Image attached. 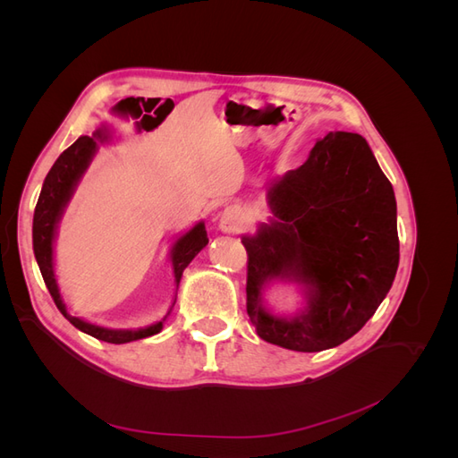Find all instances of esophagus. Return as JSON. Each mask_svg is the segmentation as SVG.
I'll return each instance as SVG.
<instances>
[{"mask_svg":"<svg viewBox=\"0 0 458 458\" xmlns=\"http://www.w3.org/2000/svg\"><path fill=\"white\" fill-rule=\"evenodd\" d=\"M242 224H244V212L239 204H231L219 214V229L224 233H237L241 231Z\"/></svg>","mask_w":458,"mask_h":458,"instance_id":"obj_1","label":"esophagus"}]
</instances>
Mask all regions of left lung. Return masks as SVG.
I'll return each instance as SVG.
<instances>
[{
  "label": "left lung",
  "mask_w": 458,
  "mask_h": 458,
  "mask_svg": "<svg viewBox=\"0 0 458 458\" xmlns=\"http://www.w3.org/2000/svg\"><path fill=\"white\" fill-rule=\"evenodd\" d=\"M273 212L248 252L246 311L258 336L294 352L350 340L390 293L399 266L397 204L365 137L330 131L300 168L267 187ZM275 280L304 288L307 308L271 314L262 293Z\"/></svg>",
  "instance_id": "8db88e82"
}]
</instances>
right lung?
I'll return each mask as SVG.
<instances>
[{
	"label": "right lung",
	"mask_w": 458,
	"mask_h": 458,
	"mask_svg": "<svg viewBox=\"0 0 458 458\" xmlns=\"http://www.w3.org/2000/svg\"><path fill=\"white\" fill-rule=\"evenodd\" d=\"M110 140V133L106 128H99L93 135H81L78 140L68 147L63 155L55 160L53 168L49 170L44 187H41L39 199L34 210V224H32V244H34V256L39 266L41 276H44V283L49 290V294L55 301V306L59 308V311L71 321L78 330L86 332V335L103 340L108 344H126L133 340H141L148 338L152 335H158L164 327L165 315L162 321L148 325L143 328H106L84 321L81 317H74L66 311L64 301L61 298L57 279H55V269H53V242H55V234H57L59 221L63 217L64 208L68 200L72 199L74 189L78 182L88 170V165L91 158L95 157L97 147L99 143H106ZM208 244V234L204 221H199V224L189 229L185 234L179 237L170 252V261H172V269L175 276V288L179 286V281H182V275L185 267L192 261L202 248Z\"/></svg>",
	"instance_id": "add662e5"
}]
</instances>
